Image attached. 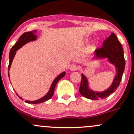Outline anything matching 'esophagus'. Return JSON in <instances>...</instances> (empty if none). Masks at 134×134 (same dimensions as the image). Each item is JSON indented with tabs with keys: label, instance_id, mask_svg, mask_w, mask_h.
Here are the masks:
<instances>
[{
	"label": "esophagus",
	"instance_id": "1",
	"mask_svg": "<svg viewBox=\"0 0 134 134\" xmlns=\"http://www.w3.org/2000/svg\"><path fill=\"white\" fill-rule=\"evenodd\" d=\"M77 69H78V67L75 64H72L69 66V70L71 71H76V70H77Z\"/></svg>",
	"mask_w": 134,
	"mask_h": 134
}]
</instances>
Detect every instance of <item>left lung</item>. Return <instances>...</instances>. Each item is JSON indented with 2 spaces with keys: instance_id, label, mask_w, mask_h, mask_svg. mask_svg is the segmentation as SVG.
<instances>
[{
  "instance_id": "obj_1",
  "label": "left lung",
  "mask_w": 134,
  "mask_h": 134,
  "mask_svg": "<svg viewBox=\"0 0 134 134\" xmlns=\"http://www.w3.org/2000/svg\"><path fill=\"white\" fill-rule=\"evenodd\" d=\"M95 60L107 59V61L115 67V76L112 84L107 89L103 91H95L90 88L88 80L83 74H81L80 93L86 98L93 100H98L105 98L112 94L119 87L125 67V60L123 49L118 37L114 33L106 38L101 48L95 50L94 53Z\"/></svg>"
}]
</instances>
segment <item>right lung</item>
<instances>
[{"instance_id": "1", "label": "right lung", "mask_w": 134, "mask_h": 134, "mask_svg": "<svg viewBox=\"0 0 134 134\" xmlns=\"http://www.w3.org/2000/svg\"><path fill=\"white\" fill-rule=\"evenodd\" d=\"M37 32V30H34L32 31L29 32H26V33H23L20 36L19 39L18 40V41L16 42L15 45L12 47V48L11 49L10 52H9V65H8V71H9L10 69V67L11 65V63H12L14 57H15V54L16 53V51L19 50V49H20L22 46H24L26 43H29L30 42H33L35 41V40H37V35H36L35 34ZM66 72H62L61 74H59L56 78L53 80V83H51V85L50 88H49V91L47 92V94L43 96L42 98H40L38 99H36V100L35 101H28L26 100L25 102L27 103H31V104H37V103H41L44 102V101H46L49 100V99L51 98V97L53 96V94H54V88H55L56 83H58V81L60 80L61 78H62L65 75ZM8 76L9 78V71H8ZM17 94V96H19V98L21 100L23 101L24 99L22 98H21L20 96H19V94Z\"/></svg>"}]
</instances>
